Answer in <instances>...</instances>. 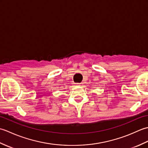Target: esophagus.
<instances>
[{"label": "esophagus", "mask_w": 148, "mask_h": 148, "mask_svg": "<svg viewBox=\"0 0 148 148\" xmlns=\"http://www.w3.org/2000/svg\"><path fill=\"white\" fill-rule=\"evenodd\" d=\"M80 84H79V83H77V84H76V86H80Z\"/></svg>", "instance_id": "1"}]
</instances>
